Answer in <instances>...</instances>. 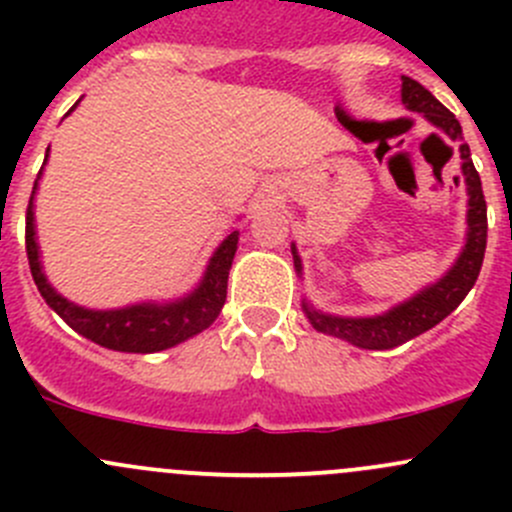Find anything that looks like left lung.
I'll return each mask as SVG.
<instances>
[{"label":"left lung","instance_id":"left-lung-1","mask_svg":"<svg viewBox=\"0 0 512 512\" xmlns=\"http://www.w3.org/2000/svg\"><path fill=\"white\" fill-rule=\"evenodd\" d=\"M401 101L411 108V111L423 113L433 126L441 128L443 133L461 141L463 131L461 123L456 121L451 111L438 101L428 89L409 76H401ZM461 160H463V175H466L468 185V240L463 247L461 257L456 265L451 267L441 282L433 287L423 289L409 302L399 304L391 312L381 314V317H364V319H349V317H332V314H322L317 309L309 307L304 302V312H307L309 322L317 332L332 334V337L347 339L354 347L361 349H394L406 344L409 339L418 334L428 332L436 327L438 322L448 317L458 304L466 299L471 287L476 285L480 267H483L485 257V242H488V213H485V198L483 188H480V175L471 160V148L468 143H461ZM294 267L302 272V262H299L297 250L292 247Z\"/></svg>","mask_w":512,"mask_h":512}]
</instances>
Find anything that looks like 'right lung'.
Masks as SVG:
<instances>
[{
  "instance_id": "obj_1",
  "label": "right lung",
  "mask_w": 512,
  "mask_h": 512,
  "mask_svg": "<svg viewBox=\"0 0 512 512\" xmlns=\"http://www.w3.org/2000/svg\"><path fill=\"white\" fill-rule=\"evenodd\" d=\"M46 156H49V151H46ZM32 200L34 198H29L27 208V257L29 267H32V277L36 287H39L41 297L46 299V304L71 329L84 334L86 339H91V342L101 344L106 349H116V352L151 354L185 342L193 334L208 329L218 319L227 297V275H230L232 257H235L237 250V230L225 237L223 245L218 247V252L210 260L203 282H200V287L190 297L173 304H165V307H158V304H136V307L111 309V312H94V309H84L76 307L74 302H66L46 282L39 265V247H36L34 240Z\"/></svg>"
}]
</instances>
